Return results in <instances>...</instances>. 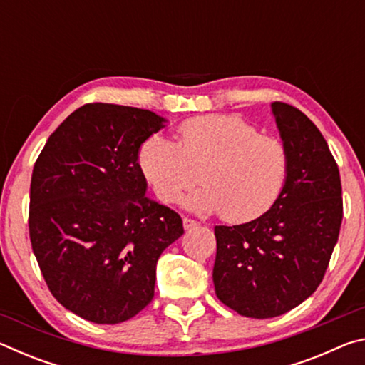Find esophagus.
I'll return each mask as SVG.
<instances>
[{
    "instance_id": "1",
    "label": "esophagus",
    "mask_w": 365,
    "mask_h": 365,
    "mask_svg": "<svg viewBox=\"0 0 365 365\" xmlns=\"http://www.w3.org/2000/svg\"><path fill=\"white\" fill-rule=\"evenodd\" d=\"M195 227H197V222L190 219V217H183V228L185 230H193Z\"/></svg>"
}]
</instances>
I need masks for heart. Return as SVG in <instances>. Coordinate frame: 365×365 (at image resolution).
Returning <instances> with one entry per match:
<instances>
[{
	"mask_svg": "<svg viewBox=\"0 0 365 365\" xmlns=\"http://www.w3.org/2000/svg\"><path fill=\"white\" fill-rule=\"evenodd\" d=\"M138 168L159 201L170 205L195 187L187 206L233 224L257 219L275 205L289 172L288 148L238 115L195 117L178 127V143L151 135Z\"/></svg>",
	"mask_w": 365,
	"mask_h": 365,
	"instance_id": "b5f03b06",
	"label": "heart"
}]
</instances>
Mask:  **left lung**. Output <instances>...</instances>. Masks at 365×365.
Returning <instances> with one entry per match:
<instances>
[{"label":"left lung","mask_w":365,"mask_h":365,"mask_svg":"<svg viewBox=\"0 0 365 365\" xmlns=\"http://www.w3.org/2000/svg\"><path fill=\"white\" fill-rule=\"evenodd\" d=\"M289 172L267 212L215 225V294L240 316L269 319L299 306L324 280L343 220L338 164L314 122L292 104H272Z\"/></svg>","instance_id":"left-lung-1"}]
</instances>
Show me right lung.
Listing matches in <instances>:
<instances>
[{"mask_svg":"<svg viewBox=\"0 0 365 365\" xmlns=\"http://www.w3.org/2000/svg\"><path fill=\"white\" fill-rule=\"evenodd\" d=\"M146 109L88 103L51 133L34 165L29 233L49 292L95 324H120L150 304L156 264L183 235L153 201L138 150L163 127Z\"/></svg>","mask_w":365,"mask_h":365,"instance_id":"add662e5","label":"right lung"}]
</instances>
